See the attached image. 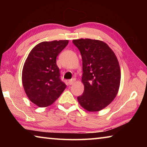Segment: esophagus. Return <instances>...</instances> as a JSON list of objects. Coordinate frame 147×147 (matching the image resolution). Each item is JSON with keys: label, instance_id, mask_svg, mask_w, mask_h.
<instances>
[{"label": "esophagus", "instance_id": "34e87169", "mask_svg": "<svg viewBox=\"0 0 147 147\" xmlns=\"http://www.w3.org/2000/svg\"><path fill=\"white\" fill-rule=\"evenodd\" d=\"M75 81H76V79L75 78H72L71 80H69L68 83H69V85H73V84L74 82H75Z\"/></svg>", "mask_w": 147, "mask_h": 147}]
</instances>
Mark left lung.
<instances>
[{"instance_id": "left-lung-1", "label": "left lung", "mask_w": 147, "mask_h": 147, "mask_svg": "<svg viewBox=\"0 0 147 147\" xmlns=\"http://www.w3.org/2000/svg\"><path fill=\"white\" fill-rule=\"evenodd\" d=\"M82 58V82L84 91L77 97L88 111H98L108 106L118 93L120 66L115 53L104 42L91 39L73 40Z\"/></svg>"}]
</instances>
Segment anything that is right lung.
<instances>
[{
  "label": "right lung",
  "mask_w": 147,
  "mask_h": 147,
  "mask_svg": "<svg viewBox=\"0 0 147 147\" xmlns=\"http://www.w3.org/2000/svg\"><path fill=\"white\" fill-rule=\"evenodd\" d=\"M68 40L43 41L32 49L24 62L22 82L32 102L44 108L53 104L66 88L60 79L56 57Z\"/></svg>",
  "instance_id": "right-lung-1"
}]
</instances>
